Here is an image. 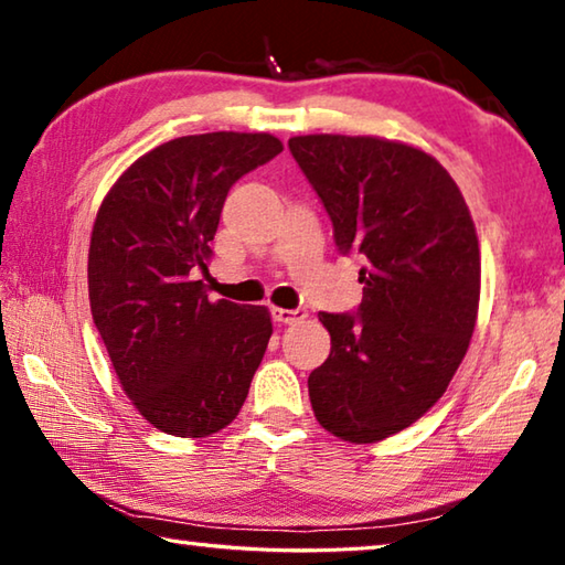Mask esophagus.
<instances>
[{
  "label": "esophagus",
  "mask_w": 565,
  "mask_h": 565,
  "mask_svg": "<svg viewBox=\"0 0 565 565\" xmlns=\"http://www.w3.org/2000/svg\"><path fill=\"white\" fill-rule=\"evenodd\" d=\"M271 317L279 323H296V321L306 319V309H279V306H274Z\"/></svg>",
  "instance_id": "esophagus-1"
}]
</instances>
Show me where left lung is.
<instances>
[{
	"label": "left lung",
	"mask_w": 565,
	"mask_h": 565,
	"mask_svg": "<svg viewBox=\"0 0 565 565\" xmlns=\"http://www.w3.org/2000/svg\"><path fill=\"white\" fill-rule=\"evenodd\" d=\"M339 254H359L356 311L319 319L331 353L309 376L319 424L351 444L404 431L444 396L466 356L481 256L461 191L426 151L376 137L289 139Z\"/></svg>",
	"instance_id": "left-lung-1"
}]
</instances>
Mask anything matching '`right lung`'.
<instances>
[{
    "instance_id": "obj_1",
    "label": "right lung",
    "mask_w": 565,
    "mask_h": 565,
    "mask_svg": "<svg viewBox=\"0 0 565 565\" xmlns=\"http://www.w3.org/2000/svg\"><path fill=\"white\" fill-rule=\"evenodd\" d=\"M271 134L179 137L104 196L89 246L92 317L121 388L159 431L202 438L244 406L271 339L266 306L209 301L212 238L228 189L281 154Z\"/></svg>"
}]
</instances>
